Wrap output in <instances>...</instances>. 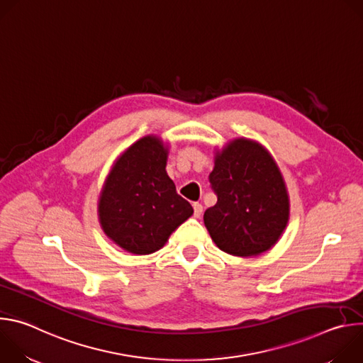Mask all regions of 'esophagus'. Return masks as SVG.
I'll return each instance as SVG.
<instances>
[{
  "label": "esophagus",
  "instance_id": "obj_1",
  "mask_svg": "<svg viewBox=\"0 0 363 363\" xmlns=\"http://www.w3.org/2000/svg\"><path fill=\"white\" fill-rule=\"evenodd\" d=\"M194 217L195 218H199L201 214H202V205L199 202H194Z\"/></svg>",
  "mask_w": 363,
  "mask_h": 363
}]
</instances>
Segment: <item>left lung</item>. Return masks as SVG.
Segmentation results:
<instances>
[{"mask_svg":"<svg viewBox=\"0 0 363 363\" xmlns=\"http://www.w3.org/2000/svg\"><path fill=\"white\" fill-rule=\"evenodd\" d=\"M210 184L217 203L203 223L217 247L238 257L260 255L283 234L290 213L289 195L269 150L240 138L216 153Z\"/></svg>","mask_w":363,"mask_h":363,"instance_id":"left-lung-1","label":"left lung"}]
</instances>
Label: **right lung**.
Returning <instances> with one entry per match:
<instances>
[{"label": "right lung", "instance_id": "1", "mask_svg": "<svg viewBox=\"0 0 363 363\" xmlns=\"http://www.w3.org/2000/svg\"><path fill=\"white\" fill-rule=\"evenodd\" d=\"M167 158L164 142L145 136L121 155L103 185L100 225L111 240L132 254L158 251L194 213L165 171Z\"/></svg>", "mask_w": 363, "mask_h": 363}]
</instances>
